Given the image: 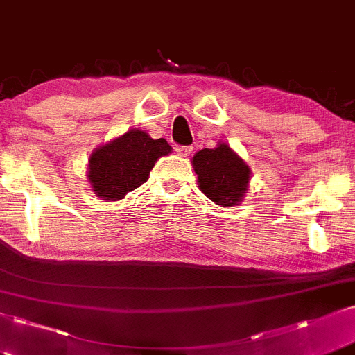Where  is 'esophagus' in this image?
Listing matches in <instances>:
<instances>
[{
  "label": "esophagus",
  "mask_w": 355,
  "mask_h": 355,
  "mask_svg": "<svg viewBox=\"0 0 355 355\" xmlns=\"http://www.w3.org/2000/svg\"><path fill=\"white\" fill-rule=\"evenodd\" d=\"M175 150H177V154L180 157H187L193 152V147L191 146H177L175 147Z\"/></svg>",
  "instance_id": "obj_1"
}]
</instances>
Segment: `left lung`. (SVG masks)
Masks as SVG:
<instances>
[{"label": "left lung", "instance_id": "8db88e82", "mask_svg": "<svg viewBox=\"0 0 355 355\" xmlns=\"http://www.w3.org/2000/svg\"><path fill=\"white\" fill-rule=\"evenodd\" d=\"M201 191L221 206L237 205L248 191L250 170L227 144L203 149L193 157Z\"/></svg>", "mask_w": 355, "mask_h": 355}]
</instances>
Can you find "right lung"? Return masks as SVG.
I'll return each mask as SVG.
<instances>
[{"label": "right lung", "mask_w": 355, "mask_h": 355, "mask_svg": "<svg viewBox=\"0 0 355 355\" xmlns=\"http://www.w3.org/2000/svg\"><path fill=\"white\" fill-rule=\"evenodd\" d=\"M172 147L165 139H152L139 129H131L89 157L88 178L100 198L121 200L147 182L157 159Z\"/></svg>", "instance_id": "right-lung-1"}]
</instances>
